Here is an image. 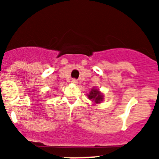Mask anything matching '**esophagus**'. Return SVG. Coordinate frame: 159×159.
Listing matches in <instances>:
<instances>
[{
  "mask_svg": "<svg viewBox=\"0 0 159 159\" xmlns=\"http://www.w3.org/2000/svg\"><path fill=\"white\" fill-rule=\"evenodd\" d=\"M71 82L73 83V84H78V81H77L76 79H72V81H71Z\"/></svg>",
  "mask_w": 159,
  "mask_h": 159,
  "instance_id": "esophagus-1",
  "label": "esophagus"
}]
</instances>
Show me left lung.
Here are the masks:
<instances>
[{
	"mask_svg": "<svg viewBox=\"0 0 159 159\" xmlns=\"http://www.w3.org/2000/svg\"><path fill=\"white\" fill-rule=\"evenodd\" d=\"M89 98L90 100L94 101L95 103H100L103 100V95L99 92L97 89H91L89 94Z\"/></svg>",
	"mask_w": 159,
	"mask_h": 159,
	"instance_id": "left-lung-1",
	"label": "left lung"
}]
</instances>
